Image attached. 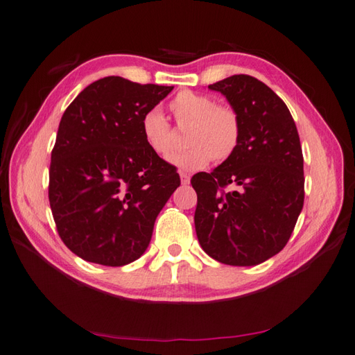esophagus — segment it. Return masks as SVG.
I'll list each match as a JSON object with an SVG mask.
<instances>
[{"mask_svg": "<svg viewBox=\"0 0 355 355\" xmlns=\"http://www.w3.org/2000/svg\"><path fill=\"white\" fill-rule=\"evenodd\" d=\"M179 176H180V180H182L184 185L190 184V175H188L187 171H179Z\"/></svg>", "mask_w": 355, "mask_h": 355, "instance_id": "1", "label": "esophagus"}]
</instances>
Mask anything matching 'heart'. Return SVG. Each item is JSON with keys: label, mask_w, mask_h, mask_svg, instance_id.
I'll list each match as a JSON object with an SVG mask.
<instances>
[{"label": "heart", "mask_w": 355, "mask_h": 355, "mask_svg": "<svg viewBox=\"0 0 355 355\" xmlns=\"http://www.w3.org/2000/svg\"><path fill=\"white\" fill-rule=\"evenodd\" d=\"M170 111L179 125H190L187 150L171 157L182 170H199L214 161L231 157L240 144L241 121L235 109L193 91H182L170 101ZM141 135L146 146L157 156L167 157L175 148L173 132L164 115L152 109L141 118Z\"/></svg>", "instance_id": "heart-1"}]
</instances>
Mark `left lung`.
<instances>
[{
	"label": "left lung",
	"instance_id": "obj_1",
	"mask_svg": "<svg viewBox=\"0 0 355 355\" xmlns=\"http://www.w3.org/2000/svg\"><path fill=\"white\" fill-rule=\"evenodd\" d=\"M208 88L239 114L241 138L231 157L191 178L196 234L216 261L257 266L284 249L302 211L301 141L284 101L258 78L237 74Z\"/></svg>",
	"mask_w": 355,
	"mask_h": 355
}]
</instances>
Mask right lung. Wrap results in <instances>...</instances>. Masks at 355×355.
<instances>
[{"label":"right lung","instance_id":"obj_1","mask_svg":"<svg viewBox=\"0 0 355 355\" xmlns=\"http://www.w3.org/2000/svg\"><path fill=\"white\" fill-rule=\"evenodd\" d=\"M171 89L109 76L86 86L62 115L49 199L62 241L85 261L118 267L138 259L180 185L175 165L141 135V118Z\"/></svg>","mask_w":355,"mask_h":355}]
</instances>
